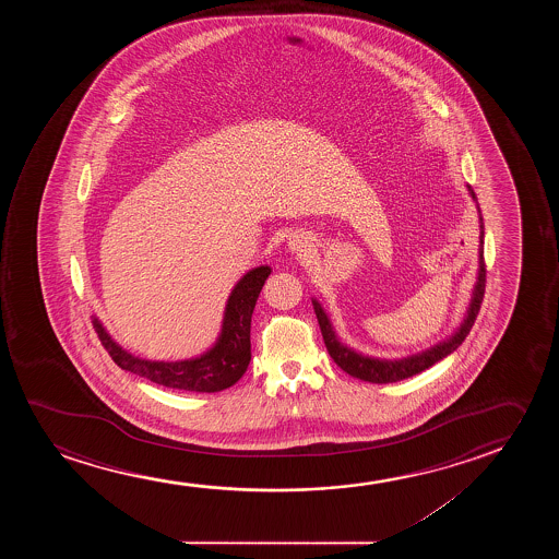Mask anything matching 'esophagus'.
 Returning <instances> with one entry per match:
<instances>
[{
  "mask_svg": "<svg viewBox=\"0 0 559 559\" xmlns=\"http://www.w3.org/2000/svg\"><path fill=\"white\" fill-rule=\"evenodd\" d=\"M288 248H290L292 252L298 253V255H306L311 250V245H309L306 235H292L288 238Z\"/></svg>",
  "mask_w": 559,
  "mask_h": 559,
  "instance_id": "34e87169",
  "label": "esophagus"
}]
</instances>
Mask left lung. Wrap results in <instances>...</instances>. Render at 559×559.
<instances>
[{
    "label": "left lung",
    "mask_w": 559,
    "mask_h": 559,
    "mask_svg": "<svg viewBox=\"0 0 559 559\" xmlns=\"http://www.w3.org/2000/svg\"><path fill=\"white\" fill-rule=\"evenodd\" d=\"M467 192L469 197L477 204V197H475L474 189L467 185ZM479 212V265H477V281H475L474 290H472V299L467 304L466 314L460 322L459 329L452 332L451 336L439 342V344L431 345L428 349L420 353H414L403 359H378V357H370V355H362V353L355 352L349 345H345L340 337H337L336 330L330 322V317L324 307L313 298L314 314L317 321L321 326L322 337L324 344L329 349L330 357L334 359L337 367L342 368L344 372L359 378L362 382L370 383H393L401 382L405 378H411L414 374H420L421 370L433 367L436 362L444 359L447 355L459 349V345L466 340L469 330L474 326L475 317L481 309L483 294H485V260H483V240H485V230H483L481 210L477 206Z\"/></svg>",
    "instance_id": "1"
}]
</instances>
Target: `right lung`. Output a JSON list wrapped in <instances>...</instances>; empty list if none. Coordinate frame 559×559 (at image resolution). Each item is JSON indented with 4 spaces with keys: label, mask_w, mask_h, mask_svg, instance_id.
I'll return each mask as SVG.
<instances>
[{
    "label": "right lung",
    "mask_w": 559,
    "mask_h": 559,
    "mask_svg": "<svg viewBox=\"0 0 559 559\" xmlns=\"http://www.w3.org/2000/svg\"><path fill=\"white\" fill-rule=\"evenodd\" d=\"M269 275V265L250 269L242 275L230 290L229 299L225 304L219 336L210 349L191 359H141L138 355L123 349L122 345L108 334L99 317H93V326L99 334L100 344L105 345L108 355L122 370L174 390L197 393L227 390L242 378L252 359L250 326L253 307Z\"/></svg>",
    "instance_id": "1"
}]
</instances>
